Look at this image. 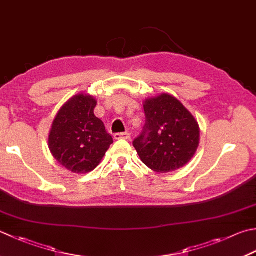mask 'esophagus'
I'll return each mask as SVG.
<instances>
[{"label":"esophagus","mask_w":256,"mask_h":256,"mask_svg":"<svg viewBox=\"0 0 256 256\" xmlns=\"http://www.w3.org/2000/svg\"><path fill=\"white\" fill-rule=\"evenodd\" d=\"M131 138V134L125 132V133H115L114 134V138L115 140H128Z\"/></svg>","instance_id":"34e87169"}]
</instances>
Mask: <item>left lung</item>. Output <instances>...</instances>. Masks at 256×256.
I'll list each match as a JSON object with an SVG mask.
<instances>
[{
    "mask_svg": "<svg viewBox=\"0 0 256 256\" xmlns=\"http://www.w3.org/2000/svg\"><path fill=\"white\" fill-rule=\"evenodd\" d=\"M146 123L133 145L141 161L154 172L183 168L200 144V126L192 113L168 93L144 101Z\"/></svg>",
    "mask_w": 256,
    "mask_h": 256,
    "instance_id": "1",
    "label": "left lung"
}]
</instances>
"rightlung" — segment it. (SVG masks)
<instances>
[{
    "label": "right lung",
    "mask_w": 256,
    "mask_h": 256,
    "mask_svg": "<svg viewBox=\"0 0 256 256\" xmlns=\"http://www.w3.org/2000/svg\"><path fill=\"white\" fill-rule=\"evenodd\" d=\"M96 100L90 94L74 95L60 108L48 135L53 158L68 171H93L113 143L103 122L94 115Z\"/></svg>",
    "instance_id": "right-lung-1"
}]
</instances>
